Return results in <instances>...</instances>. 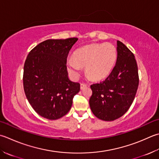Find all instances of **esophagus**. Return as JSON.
<instances>
[{
	"label": "esophagus",
	"instance_id": "1",
	"mask_svg": "<svg viewBox=\"0 0 159 159\" xmlns=\"http://www.w3.org/2000/svg\"><path fill=\"white\" fill-rule=\"evenodd\" d=\"M87 86H88V85H87L86 84L81 83V84H80V89L82 90V89H85Z\"/></svg>",
	"mask_w": 159,
	"mask_h": 159
}]
</instances>
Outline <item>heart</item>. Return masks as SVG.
I'll list each match as a JSON object with an SVG mask.
<instances>
[{
  "instance_id": "heart-1",
  "label": "heart",
  "mask_w": 159,
  "mask_h": 159,
  "mask_svg": "<svg viewBox=\"0 0 159 159\" xmlns=\"http://www.w3.org/2000/svg\"><path fill=\"white\" fill-rule=\"evenodd\" d=\"M117 59L116 48L110 43H96L84 46L67 60L68 70L73 77L79 75L82 67L92 79L100 80L112 71Z\"/></svg>"
}]
</instances>
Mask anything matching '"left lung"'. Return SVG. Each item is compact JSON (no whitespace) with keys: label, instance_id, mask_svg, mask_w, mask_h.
I'll use <instances>...</instances> for the list:
<instances>
[{"label":"left lung","instance_id":"1","mask_svg":"<svg viewBox=\"0 0 159 159\" xmlns=\"http://www.w3.org/2000/svg\"><path fill=\"white\" fill-rule=\"evenodd\" d=\"M117 59L103 81L91 85V110L98 119L111 121L121 117L131 106L139 87L138 67L134 55L117 40Z\"/></svg>","mask_w":159,"mask_h":159}]
</instances>
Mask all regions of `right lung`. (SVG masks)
Wrapping results in <instances>:
<instances>
[{"label": "right lung", "instance_id": "add662e5", "mask_svg": "<svg viewBox=\"0 0 159 159\" xmlns=\"http://www.w3.org/2000/svg\"><path fill=\"white\" fill-rule=\"evenodd\" d=\"M77 40H45L30 51L25 62L26 97L36 112L45 119L57 120L67 114L80 91V84L68 77L66 66L68 54Z\"/></svg>", "mask_w": 159, "mask_h": 159}]
</instances>
